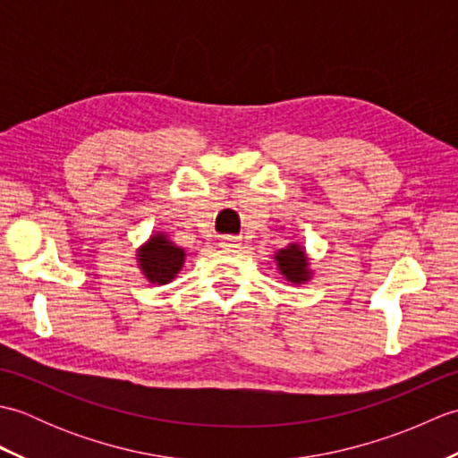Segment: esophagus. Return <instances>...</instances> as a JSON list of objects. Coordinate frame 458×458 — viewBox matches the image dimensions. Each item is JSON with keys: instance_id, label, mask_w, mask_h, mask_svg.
<instances>
[{"instance_id": "1", "label": "esophagus", "mask_w": 458, "mask_h": 458, "mask_svg": "<svg viewBox=\"0 0 458 458\" xmlns=\"http://www.w3.org/2000/svg\"><path fill=\"white\" fill-rule=\"evenodd\" d=\"M242 246V240L238 236H222L220 238V248H240Z\"/></svg>"}]
</instances>
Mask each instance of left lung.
Returning <instances> with one entry per match:
<instances>
[{
	"label": "left lung",
	"mask_w": 458,
	"mask_h": 458,
	"mask_svg": "<svg viewBox=\"0 0 458 458\" xmlns=\"http://www.w3.org/2000/svg\"><path fill=\"white\" fill-rule=\"evenodd\" d=\"M276 264L279 267V274L284 276L289 284L301 285L310 279L309 258L305 254V250L299 244H289L287 248L279 250L276 254Z\"/></svg>",
	"instance_id": "8db88e82"
}]
</instances>
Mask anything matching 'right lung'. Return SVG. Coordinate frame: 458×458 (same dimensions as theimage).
Here are the masks:
<instances>
[{"label": "right lung", "instance_id": "add662e5", "mask_svg": "<svg viewBox=\"0 0 458 458\" xmlns=\"http://www.w3.org/2000/svg\"><path fill=\"white\" fill-rule=\"evenodd\" d=\"M184 250L157 232L138 250V264L141 274L155 285H165L177 277L184 264Z\"/></svg>", "mask_w": 458, "mask_h": 458}]
</instances>
